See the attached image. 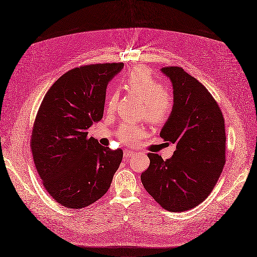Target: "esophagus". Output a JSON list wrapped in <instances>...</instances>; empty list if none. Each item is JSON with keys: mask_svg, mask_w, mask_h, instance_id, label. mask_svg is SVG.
I'll return each instance as SVG.
<instances>
[{"mask_svg": "<svg viewBox=\"0 0 257 257\" xmlns=\"http://www.w3.org/2000/svg\"><path fill=\"white\" fill-rule=\"evenodd\" d=\"M134 154H135V152H133V151H131V150H124V152H123V156H124L125 159L132 157Z\"/></svg>", "mask_w": 257, "mask_h": 257, "instance_id": "esophagus-1", "label": "esophagus"}]
</instances>
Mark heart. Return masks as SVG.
<instances>
[{"label": "heart", "mask_w": 257, "mask_h": 257, "mask_svg": "<svg viewBox=\"0 0 257 257\" xmlns=\"http://www.w3.org/2000/svg\"><path fill=\"white\" fill-rule=\"evenodd\" d=\"M125 88L143 99V115L153 124H161L167 120L173 109V98L163 89L162 84L153 75L152 71L144 66L134 67L124 78ZM119 94L114 92L107 97L106 109L108 113L115 112ZM144 134L141 125L123 123L119 126L117 135L121 142L133 144Z\"/></svg>", "instance_id": "obj_1"}]
</instances>
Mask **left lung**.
<instances>
[{
  "label": "left lung",
  "mask_w": 257,
  "mask_h": 257,
  "mask_svg": "<svg viewBox=\"0 0 257 257\" xmlns=\"http://www.w3.org/2000/svg\"><path fill=\"white\" fill-rule=\"evenodd\" d=\"M173 84L174 106L160 136L177 144L163 160L149 153L142 184L157 203L174 212L201 204L212 191L225 165L226 134L221 108L204 85L180 67L161 69Z\"/></svg>",
  "instance_id": "obj_1"
}]
</instances>
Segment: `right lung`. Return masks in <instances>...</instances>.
Wrapping results in <instances>:
<instances>
[{
  "label": "right lung",
  "mask_w": 257,
  "mask_h": 257,
  "mask_svg": "<svg viewBox=\"0 0 257 257\" xmlns=\"http://www.w3.org/2000/svg\"><path fill=\"white\" fill-rule=\"evenodd\" d=\"M123 64L74 68L46 93L36 115L31 152L48 193L60 205L80 209L106 193L123 152L88 136L101 120L108 81Z\"/></svg>",
  "instance_id": "right-lung-1"
}]
</instances>
